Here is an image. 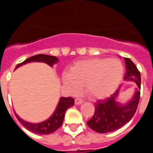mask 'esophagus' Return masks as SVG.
<instances>
[{"instance_id":"obj_1","label":"esophagus","mask_w":153,"mask_h":153,"mask_svg":"<svg viewBox=\"0 0 153 153\" xmlns=\"http://www.w3.org/2000/svg\"><path fill=\"white\" fill-rule=\"evenodd\" d=\"M83 102V100L81 99V98H77V99L75 100V103L76 104V105H80V104H81Z\"/></svg>"}]
</instances>
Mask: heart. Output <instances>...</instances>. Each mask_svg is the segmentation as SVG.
<instances>
[{
    "instance_id": "1",
    "label": "heart",
    "mask_w": 153,
    "mask_h": 153,
    "mask_svg": "<svg viewBox=\"0 0 153 153\" xmlns=\"http://www.w3.org/2000/svg\"><path fill=\"white\" fill-rule=\"evenodd\" d=\"M123 74L124 67L119 59L96 58L77 62L70 73L64 74L63 81L74 92L84 85L88 96L100 99L115 91Z\"/></svg>"
}]
</instances>
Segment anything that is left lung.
<instances>
[{"instance_id":"left-lung-1","label":"left lung","mask_w":153,"mask_h":153,"mask_svg":"<svg viewBox=\"0 0 153 153\" xmlns=\"http://www.w3.org/2000/svg\"><path fill=\"white\" fill-rule=\"evenodd\" d=\"M126 63V74L124 79L136 82L137 88L131 101L125 105H121L115 99L118 94L117 90L109 97L95 104V111L92 118L87 122L88 126L100 134L112 132L119 129L131 121L137 109L140 97V72L135 64L129 59L125 58Z\"/></svg>"}]
</instances>
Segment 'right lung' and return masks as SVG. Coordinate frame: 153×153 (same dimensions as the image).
<instances>
[{
    "mask_svg": "<svg viewBox=\"0 0 153 153\" xmlns=\"http://www.w3.org/2000/svg\"><path fill=\"white\" fill-rule=\"evenodd\" d=\"M57 61H58L57 58L56 56H53L45 55V54H38V55L29 57L27 59H25V61L21 62V63H19L16 66L15 69L18 68V67L27 63V62H45L48 65H49L50 66H52ZM73 105V98L70 97H61L59 104H58L56 107V109L54 112V113L53 114L52 116L49 119L45 121V122L38 124L29 123V122H27L24 121V120L21 119L16 113L15 115L19 122H20L26 129L31 131L32 133L38 134H51L53 133L54 131H56L58 128H60L61 125H62V122H63L64 117H65V112H66V110L68 108H70Z\"/></svg>",
    "mask_w": 153,
    "mask_h": 153,
    "instance_id": "right-lung-1",
    "label": "right lung"
}]
</instances>
